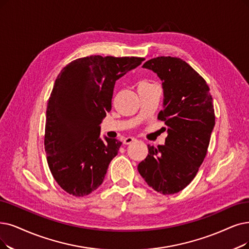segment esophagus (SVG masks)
I'll list each match as a JSON object with an SVG mask.
<instances>
[{
	"instance_id": "1",
	"label": "esophagus",
	"mask_w": 249,
	"mask_h": 249,
	"mask_svg": "<svg viewBox=\"0 0 249 249\" xmlns=\"http://www.w3.org/2000/svg\"><path fill=\"white\" fill-rule=\"evenodd\" d=\"M137 140L135 138H132V137H126L124 140V144H125V145H130V144H132V143H134V142H136Z\"/></svg>"
}]
</instances>
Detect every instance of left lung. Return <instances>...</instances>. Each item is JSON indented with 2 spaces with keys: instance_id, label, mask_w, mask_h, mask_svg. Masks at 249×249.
<instances>
[{
  "instance_id": "obj_1",
  "label": "left lung",
  "mask_w": 249,
  "mask_h": 249,
  "mask_svg": "<svg viewBox=\"0 0 249 249\" xmlns=\"http://www.w3.org/2000/svg\"><path fill=\"white\" fill-rule=\"evenodd\" d=\"M143 67L162 81L163 109L157 118L167 126V137L164 145H148L138 171L155 191L175 194L192 182L205 158L215 124L213 97L205 79L181 58L156 57Z\"/></svg>"
}]
</instances>
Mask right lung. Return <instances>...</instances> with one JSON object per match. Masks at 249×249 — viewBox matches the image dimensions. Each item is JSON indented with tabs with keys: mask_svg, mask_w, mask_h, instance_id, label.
<instances>
[{
	"mask_svg": "<svg viewBox=\"0 0 249 249\" xmlns=\"http://www.w3.org/2000/svg\"><path fill=\"white\" fill-rule=\"evenodd\" d=\"M141 57L92 55L67 64L49 98L45 126L47 161L64 191L83 197L103 183L122 142L100 139V124L111 110L115 82L140 65Z\"/></svg>",
	"mask_w": 249,
	"mask_h": 249,
	"instance_id": "obj_1",
	"label": "right lung"
}]
</instances>
